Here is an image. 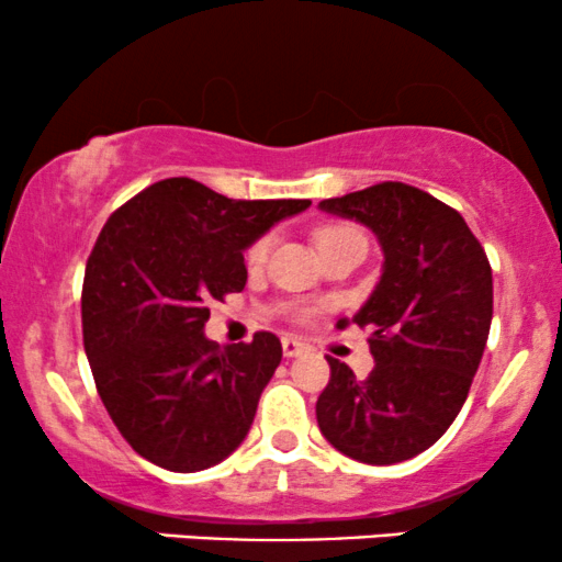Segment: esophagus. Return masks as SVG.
<instances>
[{
    "label": "esophagus",
    "instance_id": "esophagus-1",
    "mask_svg": "<svg viewBox=\"0 0 562 562\" xmlns=\"http://www.w3.org/2000/svg\"><path fill=\"white\" fill-rule=\"evenodd\" d=\"M306 344H301V340H295V338H282V353H285V357H301L303 351H306Z\"/></svg>",
    "mask_w": 562,
    "mask_h": 562
}]
</instances>
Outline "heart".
<instances>
[{"label":"heart","instance_id":"1","mask_svg":"<svg viewBox=\"0 0 562 562\" xmlns=\"http://www.w3.org/2000/svg\"><path fill=\"white\" fill-rule=\"evenodd\" d=\"M317 245L319 248H327V245H335V243H344V240H351V237H362L359 235L357 227H351V224H325V227L317 229ZM269 250H272V235H261L259 240L250 243V248L245 250V261H248V267H261L263 261H267Z\"/></svg>","mask_w":562,"mask_h":562}]
</instances>
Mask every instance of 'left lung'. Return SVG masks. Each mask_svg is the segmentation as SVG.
I'll return each mask as SVG.
<instances>
[{"label": "left lung", "mask_w": 562, "mask_h": 562, "mask_svg": "<svg viewBox=\"0 0 562 562\" xmlns=\"http://www.w3.org/2000/svg\"><path fill=\"white\" fill-rule=\"evenodd\" d=\"M319 209L370 227L385 256L378 288L353 317L372 330L375 367L357 380L327 357L319 430L351 460L404 462L434 447L465 404L492 327V267L465 218L412 184L380 182Z\"/></svg>", "instance_id": "8db88e82"}]
</instances>
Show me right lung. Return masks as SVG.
Returning <instances> with one entry per match:
<instances>
[{
    "mask_svg": "<svg viewBox=\"0 0 562 562\" xmlns=\"http://www.w3.org/2000/svg\"><path fill=\"white\" fill-rule=\"evenodd\" d=\"M312 200H232L187 177L115 209L89 254L83 351L128 447L173 473L205 470L243 443L282 359L274 333L216 346L211 301L240 293L243 250Z\"/></svg>",
    "mask_w": 562,
    "mask_h": 562,
    "instance_id": "right-lung-1",
    "label": "right lung"
}]
</instances>
